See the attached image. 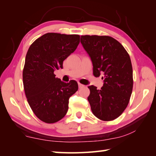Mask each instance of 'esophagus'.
Returning <instances> with one entry per match:
<instances>
[{"mask_svg":"<svg viewBox=\"0 0 156 156\" xmlns=\"http://www.w3.org/2000/svg\"><path fill=\"white\" fill-rule=\"evenodd\" d=\"M78 87H79V88H82V87H83L84 85L80 83H78Z\"/></svg>","mask_w":156,"mask_h":156,"instance_id":"34e87169","label":"esophagus"}]
</instances>
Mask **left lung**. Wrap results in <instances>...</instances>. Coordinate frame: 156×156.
I'll use <instances>...</instances> for the list:
<instances>
[{
    "instance_id": "8db88e82",
    "label": "left lung",
    "mask_w": 156,
    "mask_h": 156,
    "mask_svg": "<svg viewBox=\"0 0 156 156\" xmlns=\"http://www.w3.org/2000/svg\"><path fill=\"white\" fill-rule=\"evenodd\" d=\"M80 43L90 57L93 73L102 76L103 86L89 87L87 100L94 115L110 121L122 114L133 89V69L129 55L119 42L107 36H81Z\"/></svg>"
}]
</instances>
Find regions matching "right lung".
Instances as JSON below:
<instances>
[{"label":"right lung","instance_id":"add662e5","mask_svg":"<svg viewBox=\"0 0 156 156\" xmlns=\"http://www.w3.org/2000/svg\"><path fill=\"white\" fill-rule=\"evenodd\" d=\"M79 35L47 33L34 42L25 57L23 85L28 103L37 117L46 123L56 122L68 111L69 99L78 91L76 80L64 83L54 72L75 51Z\"/></svg>","mask_w":156,"mask_h":156}]
</instances>
